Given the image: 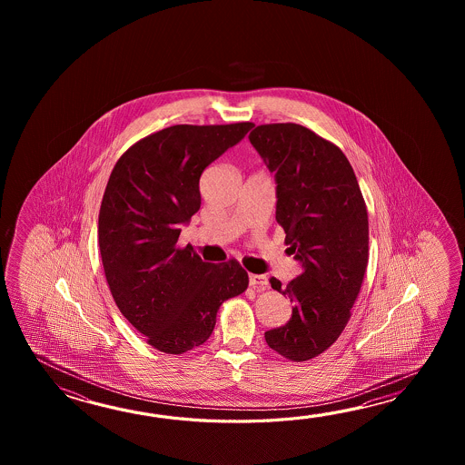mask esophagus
<instances>
[{"mask_svg":"<svg viewBox=\"0 0 465 465\" xmlns=\"http://www.w3.org/2000/svg\"><path fill=\"white\" fill-rule=\"evenodd\" d=\"M249 286L252 287H264L269 286V281L266 276H261V274H249Z\"/></svg>","mask_w":465,"mask_h":465,"instance_id":"esophagus-1","label":"esophagus"}]
</instances>
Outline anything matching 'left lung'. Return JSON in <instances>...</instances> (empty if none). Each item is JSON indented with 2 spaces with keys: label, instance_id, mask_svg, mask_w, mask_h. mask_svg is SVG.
Here are the masks:
<instances>
[{
  "label": "left lung",
  "instance_id": "8db88e82",
  "mask_svg": "<svg viewBox=\"0 0 465 465\" xmlns=\"http://www.w3.org/2000/svg\"><path fill=\"white\" fill-rule=\"evenodd\" d=\"M277 183L276 221L302 272L286 289L292 316L267 331V346L294 362L322 354L351 319L369 262L366 201L334 143L296 123L261 124L249 134Z\"/></svg>",
  "mask_w": 465,
  "mask_h": 465
}]
</instances>
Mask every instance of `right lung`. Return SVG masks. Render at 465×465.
Wrapping results in <instances>:
<instances>
[{
    "instance_id": "right-lung-1",
    "label": "right lung",
    "mask_w": 465,
    "mask_h": 465,
    "mask_svg": "<svg viewBox=\"0 0 465 465\" xmlns=\"http://www.w3.org/2000/svg\"><path fill=\"white\" fill-rule=\"evenodd\" d=\"M252 126H169L139 139L111 171L98 219L104 276L121 314L164 354L204 344L221 304L249 284L236 259L204 262L178 239L201 208L203 171Z\"/></svg>"
}]
</instances>
